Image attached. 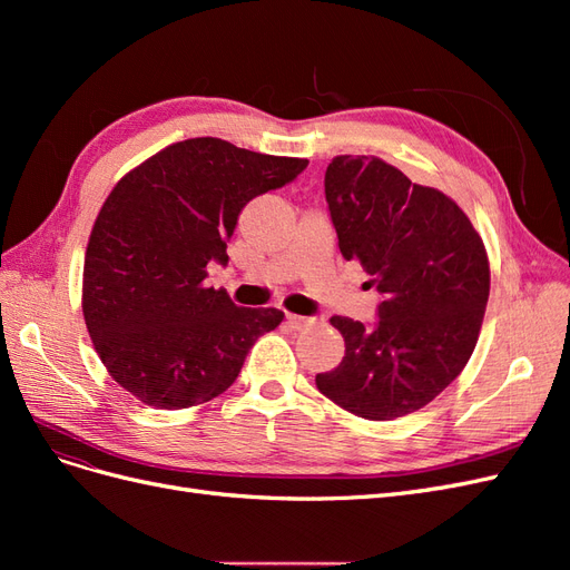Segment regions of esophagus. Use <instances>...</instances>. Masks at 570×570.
Returning a JSON list of instances; mask_svg holds the SVG:
<instances>
[{
  "label": "esophagus",
  "mask_w": 570,
  "mask_h": 570,
  "mask_svg": "<svg viewBox=\"0 0 570 570\" xmlns=\"http://www.w3.org/2000/svg\"><path fill=\"white\" fill-rule=\"evenodd\" d=\"M285 323L292 327V331H304V327H308L314 323V318H306V316H297V314H287Z\"/></svg>",
  "instance_id": "esophagus-1"
}]
</instances>
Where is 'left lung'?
I'll list each match as a JSON object with an SVG mask.
<instances>
[{
	"label": "left lung",
	"instance_id": "obj_1",
	"mask_svg": "<svg viewBox=\"0 0 570 570\" xmlns=\"http://www.w3.org/2000/svg\"><path fill=\"white\" fill-rule=\"evenodd\" d=\"M325 199L342 256L361 264L383 302L373 327L331 318L344 356L316 375V387L361 419L406 416L433 402L475 350L490 297L485 245L454 199L377 157H335Z\"/></svg>",
	"mask_w": 570,
	"mask_h": 570
}]
</instances>
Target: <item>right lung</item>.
I'll list each match as a JSON object with an SVG mask.
<instances>
[{"mask_svg":"<svg viewBox=\"0 0 570 570\" xmlns=\"http://www.w3.org/2000/svg\"><path fill=\"white\" fill-rule=\"evenodd\" d=\"M306 159L193 137L135 166L101 204L82 268V316L114 381L154 409L226 392L258 335L285 318L206 287L226 266L243 206L295 180Z\"/></svg>","mask_w":570,"mask_h":570,"instance_id":"obj_1","label":"right lung"}]
</instances>
